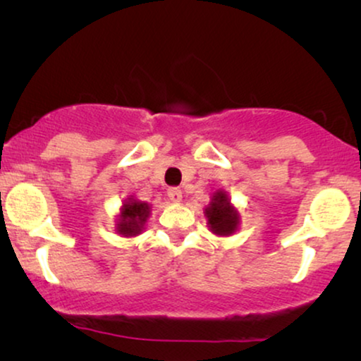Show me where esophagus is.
Here are the masks:
<instances>
[{
    "instance_id": "esophagus-1",
    "label": "esophagus",
    "mask_w": 361,
    "mask_h": 361,
    "mask_svg": "<svg viewBox=\"0 0 361 361\" xmlns=\"http://www.w3.org/2000/svg\"><path fill=\"white\" fill-rule=\"evenodd\" d=\"M167 195L172 202H180L182 200V189L180 187H169L167 189Z\"/></svg>"
}]
</instances>
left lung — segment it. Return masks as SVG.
Here are the masks:
<instances>
[{
	"label": "left lung",
	"mask_w": 361,
	"mask_h": 361,
	"mask_svg": "<svg viewBox=\"0 0 361 361\" xmlns=\"http://www.w3.org/2000/svg\"><path fill=\"white\" fill-rule=\"evenodd\" d=\"M205 214L209 219L210 230L215 235H231L238 226V214L230 205L228 197L224 192H216Z\"/></svg>",
	"instance_id": "obj_1"
}]
</instances>
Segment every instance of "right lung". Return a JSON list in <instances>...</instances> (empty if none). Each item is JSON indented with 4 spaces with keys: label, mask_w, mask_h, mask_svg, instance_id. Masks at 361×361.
Returning <instances> with one entry per match:
<instances>
[{
    "label": "right lung",
    "mask_w": 361,
    "mask_h": 361,
    "mask_svg": "<svg viewBox=\"0 0 361 361\" xmlns=\"http://www.w3.org/2000/svg\"><path fill=\"white\" fill-rule=\"evenodd\" d=\"M147 216H149V205L146 202H128V204L123 205L118 231L125 236H135L141 233L142 225L146 224Z\"/></svg>",
    "instance_id": "right-lung-1"
}]
</instances>
